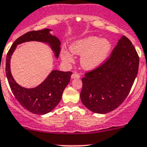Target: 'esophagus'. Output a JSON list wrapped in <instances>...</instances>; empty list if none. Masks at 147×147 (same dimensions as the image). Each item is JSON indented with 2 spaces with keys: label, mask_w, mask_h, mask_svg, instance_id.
I'll list each match as a JSON object with an SVG mask.
<instances>
[{
  "label": "esophagus",
  "mask_w": 147,
  "mask_h": 147,
  "mask_svg": "<svg viewBox=\"0 0 147 147\" xmlns=\"http://www.w3.org/2000/svg\"><path fill=\"white\" fill-rule=\"evenodd\" d=\"M80 75H79V74L76 73V72H75V73H73L72 75V76H71V78L72 79H75V78H80Z\"/></svg>",
  "instance_id": "1"
}]
</instances>
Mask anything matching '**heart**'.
<instances>
[{"label":"heart","mask_w":147,"mask_h":147,"mask_svg":"<svg viewBox=\"0 0 147 147\" xmlns=\"http://www.w3.org/2000/svg\"><path fill=\"white\" fill-rule=\"evenodd\" d=\"M112 45L107 39L97 36H88L72 43L71 52L81 57L82 66L86 70H93L102 65L110 53ZM62 59L65 62H72L73 59L67 51L62 53Z\"/></svg>","instance_id":"b5f03b06"}]
</instances>
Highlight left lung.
I'll return each mask as SVG.
<instances>
[{
	"label": "left lung",
	"instance_id": "left-lung-1",
	"mask_svg": "<svg viewBox=\"0 0 147 147\" xmlns=\"http://www.w3.org/2000/svg\"><path fill=\"white\" fill-rule=\"evenodd\" d=\"M139 62L136 49L123 35L110 57L82 79L80 98L84 105L98 114L117 109L128 97L138 75Z\"/></svg>",
	"mask_w": 147,
	"mask_h": 147
}]
</instances>
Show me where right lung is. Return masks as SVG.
Returning <instances> with one entry per match:
<instances>
[{
  "label": "right lung",
  "instance_id": "1",
  "mask_svg": "<svg viewBox=\"0 0 147 147\" xmlns=\"http://www.w3.org/2000/svg\"><path fill=\"white\" fill-rule=\"evenodd\" d=\"M51 29L28 32L17 38L11 46L6 57L5 72L11 91L21 105L30 112L38 115L47 114L60 102L63 92L70 80L72 72L53 70L39 86L26 88L19 85L12 77L10 71V59L17 45L28 41H38L49 45L56 58L61 50V41L50 34Z\"/></svg>",
  "mask_w": 147,
  "mask_h": 147
}]
</instances>
